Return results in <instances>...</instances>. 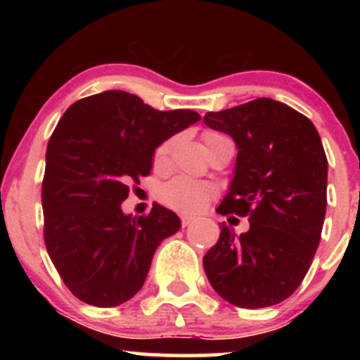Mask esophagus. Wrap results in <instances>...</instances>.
<instances>
[{
  "label": "esophagus",
  "mask_w": 360,
  "mask_h": 360,
  "mask_svg": "<svg viewBox=\"0 0 360 360\" xmlns=\"http://www.w3.org/2000/svg\"><path fill=\"white\" fill-rule=\"evenodd\" d=\"M193 221H194V217H193V214H188V213H183V214H181V223H183V226L191 225Z\"/></svg>",
  "instance_id": "34e87169"
}]
</instances>
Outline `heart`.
<instances>
[{"instance_id": "b5f03b06", "label": "heart", "mask_w": 360, "mask_h": 360, "mask_svg": "<svg viewBox=\"0 0 360 360\" xmlns=\"http://www.w3.org/2000/svg\"><path fill=\"white\" fill-rule=\"evenodd\" d=\"M223 135L218 131H205L203 139L206 147L213 142V140L221 139ZM172 140H166V142L160 143L155 148L154 154V166L162 167L166 166L169 152H171ZM214 194V186L210 183H203V181L191 179V177L186 176H177L174 179H171L160 189V198L166 205L171 208L181 210V212H198L203 206L212 200Z\"/></svg>"}]
</instances>
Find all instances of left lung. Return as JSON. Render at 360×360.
Masks as SVG:
<instances>
[{
    "label": "left lung",
    "instance_id": "left-lung-1",
    "mask_svg": "<svg viewBox=\"0 0 360 360\" xmlns=\"http://www.w3.org/2000/svg\"><path fill=\"white\" fill-rule=\"evenodd\" d=\"M203 120L238 148L217 212L250 221L240 235L223 223L203 257L206 278L238 308L278 304L298 289L320 243L328 172L320 135L304 115L271 98L210 111Z\"/></svg>",
    "mask_w": 360,
    "mask_h": 360
}]
</instances>
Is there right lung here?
Returning a JSON list of instances; mask_svg holds the SVG:
<instances>
[{"label":"right lung","instance_id":"1","mask_svg":"<svg viewBox=\"0 0 360 360\" xmlns=\"http://www.w3.org/2000/svg\"><path fill=\"white\" fill-rule=\"evenodd\" d=\"M200 120L118 89L82 98L62 115L45 154L44 240L76 298L118 307L143 286L155 249L181 221L160 205L131 217L122 203L130 184L150 174L155 148Z\"/></svg>","mask_w":360,"mask_h":360}]
</instances>
